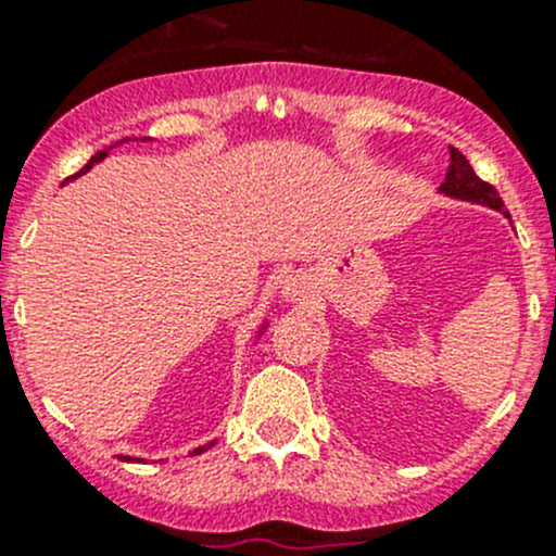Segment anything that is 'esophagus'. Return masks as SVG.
I'll use <instances>...</instances> for the list:
<instances>
[{
	"label": "esophagus",
	"mask_w": 556,
	"mask_h": 556,
	"mask_svg": "<svg viewBox=\"0 0 556 556\" xmlns=\"http://www.w3.org/2000/svg\"><path fill=\"white\" fill-rule=\"evenodd\" d=\"M299 282H288V288H285V299H290V301H299Z\"/></svg>",
	"instance_id": "34e87169"
}]
</instances>
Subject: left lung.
Listing matches in <instances>:
<instances>
[{
	"instance_id": "obj_1",
	"label": "left lung",
	"mask_w": 556,
	"mask_h": 556,
	"mask_svg": "<svg viewBox=\"0 0 556 556\" xmlns=\"http://www.w3.org/2000/svg\"><path fill=\"white\" fill-rule=\"evenodd\" d=\"M450 159H452L450 172H446V179L441 182L439 193L450 195V199H457V201H470V204L490 206V210L503 212L506 217H511L506 210H503V199L497 195V190L492 188L490 182L476 177L473 166L468 164V159H465L457 148H450Z\"/></svg>"
}]
</instances>
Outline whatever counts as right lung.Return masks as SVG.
I'll return each instance as SVG.
<instances>
[{
    "label": "right lung",
    "instance_id": "1",
    "mask_svg": "<svg viewBox=\"0 0 556 556\" xmlns=\"http://www.w3.org/2000/svg\"><path fill=\"white\" fill-rule=\"evenodd\" d=\"M126 142H131V139H121V142L110 144V148H104V150H99V153H97V155H93V159H91V161H88V164H86V166H83V169H80V172H77V174H75V177H70V179H77V177H80V174H86L88 169H91V166L102 164V161L106 159V155H110V150H115V148H117V144H126ZM134 142H148V139H134ZM70 179H66V182H70ZM266 328H268V323H263V325H261V328H257L255 339H261V336H263V330H266ZM210 446H215V441H210V444H206V446H195V450H193V452H190V454H201V452H206V450H210ZM121 459H126V463H128V459H131V463H134V459H137V457H128V454H121ZM137 463H139V459H137Z\"/></svg>",
    "mask_w": 556,
    "mask_h": 556
}]
</instances>
